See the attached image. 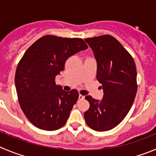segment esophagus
Wrapping results in <instances>:
<instances>
[{
	"instance_id": "esophagus-1",
	"label": "esophagus",
	"mask_w": 156,
	"mask_h": 156,
	"mask_svg": "<svg viewBox=\"0 0 156 156\" xmlns=\"http://www.w3.org/2000/svg\"><path fill=\"white\" fill-rule=\"evenodd\" d=\"M85 98V96L84 95H81V94H79V96H78V99L79 100H82Z\"/></svg>"
}]
</instances>
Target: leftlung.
I'll return each mask as SVG.
<instances>
[{
	"mask_svg": "<svg viewBox=\"0 0 156 156\" xmlns=\"http://www.w3.org/2000/svg\"><path fill=\"white\" fill-rule=\"evenodd\" d=\"M97 62L96 78L103 87L101 101L88 95L90 107L84 113L85 122L93 130H111L129 113L137 92V71L130 54L108 34L85 39Z\"/></svg>",
	"mask_w": 156,
	"mask_h": 156,
	"instance_id": "8db88e82",
	"label": "left lung"
}]
</instances>
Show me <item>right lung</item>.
<instances>
[{
    "mask_svg": "<svg viewBox=\"0 0 156 156\" xmlns=\"http://www.w3.org/2000/svg\"><path fill=\"white\" fill-rule=\"evenodd\" d=\"M87 48L81 38L45 35L26 51L16 69L15 86L23 112L34 126L54 131L65 126L79 94L64 91L55 77L69 57Z\"/></svg>",
    "mask_w": 156,
    "mask_h": 156,
    "instance_id": "obj_1",
    "label": "right lung"
}]
</instances>
